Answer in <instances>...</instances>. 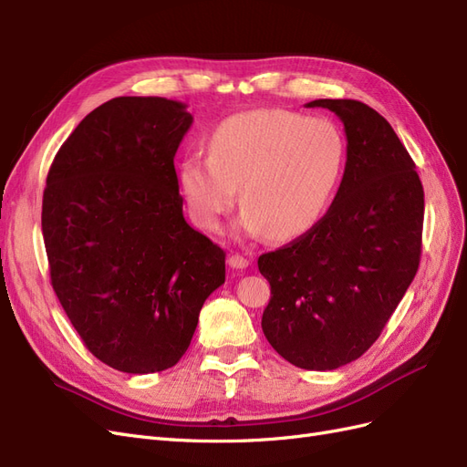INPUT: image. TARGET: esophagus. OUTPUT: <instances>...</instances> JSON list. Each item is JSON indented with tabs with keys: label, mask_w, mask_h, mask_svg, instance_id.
Masks as SVG:
<instances>
[{
	"label": "esophagus",
	"mask_w": 467,
	"mask_h": 467,
	"mask_svg": "<svg viewBox=\"0 0 467 467\" xmlns=\"http://www.w3.org/2000/svg\"><path fill=\"white\" fill-rule=\"evenodd\" d=\"M228 265L232 268H245L249 265V261L245 257H242V255H230L228 257Z\"/></svg>",
	"instance_id": "esophagus-1"
}]
</instances>
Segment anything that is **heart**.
<instances>
[{"instance_id":"1","label":"heart","mask_w":467,"mask_h":467,"mask_svg":"<svg viewBox=\"0 0 467 467\" xmlns=\"http://www.w3.org/2000/svg\"><path fill=\"white\" fill-rule=\"evenodd\" d=\"M345 163V136L335 122L280 109L249 110L210 132L208 155H185L177 182L201 230H218L239 187V228L292 242L327 214Z\"/></svg>"}]
</instances>
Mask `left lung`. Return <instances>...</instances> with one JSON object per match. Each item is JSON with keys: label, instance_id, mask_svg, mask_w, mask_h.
Segmentation results:
<instances>
[{"label": "left lung", "instance_id": "left-lung-1", "mask_svg": "<svg viewBox=\"0 0 467 467\" xmlns=\"http://www.w3.org/2000/svg\"><path fill=\"white\" fill-rule=\"evenodd\" d=\"M343 120L341 187L316 228L257 265L271 285L261 327L304 370H335L368 350L411 285L425 192L389 122L355 99H317Z\"/></svg>", "mask_w": 467, "mask_h": 467}]
</instances>
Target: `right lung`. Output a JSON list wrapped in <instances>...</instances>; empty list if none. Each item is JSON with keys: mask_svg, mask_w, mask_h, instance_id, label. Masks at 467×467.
Segmentation results:
<instances>
[{"mask_svg": "<svg viewBox=\"0 0 467 467\" xmlns=\"http://www.w3.org/2000/svg\"><path fill=\"white\" fill-rule=\"evenodd\" d=\"M192 117L163 97H117L56 153L42 196L52 288L93 357L126 374L171 368L225 253L182 216L175 153Z\"/></svg>", "mask_w": 467, "mask_h": 467, "instance_id": "1", "label": "right lung"}]
</instances>
